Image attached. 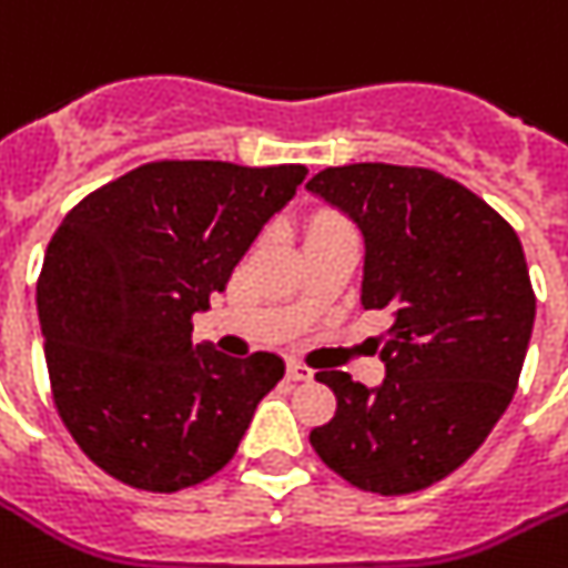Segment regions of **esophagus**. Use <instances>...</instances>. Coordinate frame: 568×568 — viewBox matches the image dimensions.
Masks as SVG:
<instances>
[{"label":"esophagus","mask_w":568,"mask_h":568,"mask_svg":"<svg viewBox=\"0 0 568 568\" xmlns=\"http://www.w3.org/2000/svg\"><path fill=\"white\" fill-rule=\"evenodd\" d=\"M287 377L295 379V383H304V379H313V372L298 359H290L287 363Z\"/></svg>","instance_id":"34e87169"}]
</instances>
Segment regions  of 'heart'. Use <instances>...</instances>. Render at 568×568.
I'll return each mask as SVG.
<instances>
[{
    "instance_id": "b5f03b06",
    "label": "heart",
    "mask_w": 568,
    "mask_h": 568,
    "mask_svg": "<svg viewBox=\"0 0 568 568\" xmlns=\"http://www.w3.org/2000/svg\"><path fill=\"white\" fill-rule=\"evenodd\" d=\"M334 226H345V220H342L339 214H334V211H318L316 217L311 220V229H307V234L325 232V229H334Z\"/></svg>"
}]
</instances>
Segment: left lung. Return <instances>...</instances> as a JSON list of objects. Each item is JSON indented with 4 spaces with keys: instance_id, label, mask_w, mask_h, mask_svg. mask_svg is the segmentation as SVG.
Wrapping results in <instances>:
<instances>
[{
    "instance_id": "1",
    "label": "left lung",
    "mask_w": 568,
    "mask_h": 568,
    "mask_svg": "<svg viewBox=\"0 0 568 568\" xmlns=\"http://www.w3.org/2000/svg\"><path fill=\"white\" fill-rule=\"evenodd\" d=\"M307 189L357 220L363 307L395 318L377 339L383 386L316 374L336 415L311 444L359 490L415 494L462 467L517 392L537 307L526 252L499 211L433 168L357 162Z\"/></svg>"
}]
</instances>
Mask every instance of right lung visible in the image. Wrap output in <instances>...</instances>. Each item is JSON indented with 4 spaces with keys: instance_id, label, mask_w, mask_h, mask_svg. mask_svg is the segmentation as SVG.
Here are the masks:
<instances>
[{
    "instance_id": "right-lung-1",
    "label": "right lung",
    "mask_w": 568,
    "mask_h": 568,
    "mask_svg": "<svg viewBox=\"0 0 568 568\" xmlns=\"http://www.w3.org/2000/svg\"><path fill=\"white\" fill-rule=\"evenodd\" d=\"M304 176L159 159L83 196L51 234L37 278L51 397L112 479L176 494L232 462L284 359L191 342V318Z\"/></svg>"
}]
</instances>
